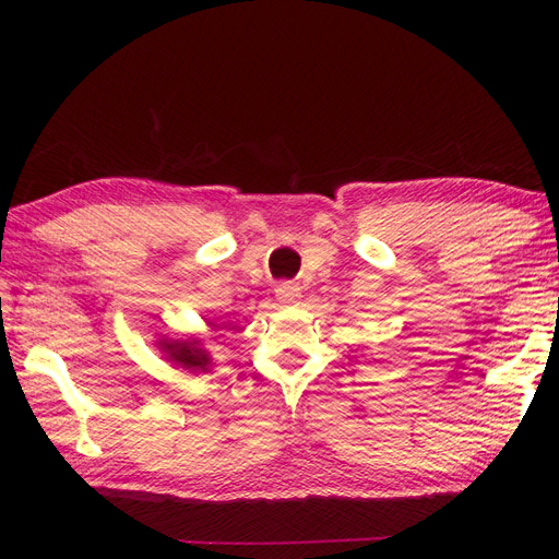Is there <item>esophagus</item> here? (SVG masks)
<instances>
[{
  "instance_id": "34e87169",
  "label": "esophagus",
  "mask_w": 559,
  "mask_h": 559,
  "mask_svg": "<svg viewBox=\"0 0 559 559\" xmlns=\"http://www.w3.org/2000/svg\"><path fill=\"white\" fill-rule=\"evenodd\" d=\"M275 294H277V300L282 302V306H294V302L300 298V289H298L296 284H292V282L280 284L277 289H275Z\"/></svg>"
}]
</instances>
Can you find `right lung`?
Returning <instances> with one entry per match:
<instances>
[{"label":"right lung","instance_id":"1","mask_svg":"<svg viewBox=\"0 0 559 559\" xmlns=\"http://www.w3.org/2000/svg\"><path fill=\"white\" fill-rule=\"evenodd\" d=\"M160 349L167 354V359L191 373H200V370L207 373L212 366V357L207 349L200 347V341H160Z\"/></svg>","mask_w":559,"mask_h":559}]
</instances>
